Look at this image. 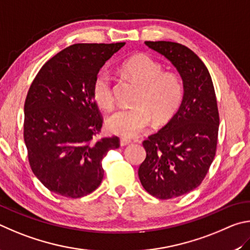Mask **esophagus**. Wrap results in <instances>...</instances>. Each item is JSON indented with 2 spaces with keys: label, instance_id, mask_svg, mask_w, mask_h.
Returning <instances> with one entry per match:
<instances>
[{
  "label": "esophagus",
  "instance_id": "1",
  "mask_svg": "<svg viewBox=\"0 0 250 250\" xmlns=\"http://www.w3.org/2000/svg\"><path fill=\"white\" fill-rule=\"evenodd\" d=\"M130 143H132V141H130V139H127V138H121L120 139V144H121L122 147L127 146V145H129Z\"/></svg>",
  "mask_w": 250,
  "mask_h": 250
}]
</instances>
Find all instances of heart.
I'll list each match as a JSON object with an SVG mask.
<instances>
[{"label": "heart", "mask_w": 250, "mask_h": 250, "mask_svg": "<svg viewBox=\"0 0 250 250\" xmlns=\"http://www.w3.org/2000/svg\"><path fill=\"white\" fill-rule=\"evenodd\" d=\"M124 72L133 78L142 91L137 106L118 108L108 115L105 125L109 132L123 137H134L149 126L168 122L181 103L183 89L180 79L173 73H164L161 64L149 56L137 55L123 64ZM92 96L100 107L113 106L112 77L106 69L96 73L92 83Z\"/></svg>", "instance_id": "1"}]
</instances>
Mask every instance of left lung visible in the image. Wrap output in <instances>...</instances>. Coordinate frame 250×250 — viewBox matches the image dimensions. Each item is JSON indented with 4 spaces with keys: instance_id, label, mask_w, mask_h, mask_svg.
<instances>
[{
    "instance_id": "obj_1",
    "label": "left lung",
    "mask_w": 250,
    "mask_h": 250,
    "mask_svg": "<svg viewBox=\"0 0 250 250\" xmlns=\"http://www.w3.org/2000/svg\"><path fill=\"white\" fill-rule=\"evenodd\" d=\"M180 74V107L143 146L146 159L138 169L142 186L157 199L189 193L207 176L216 152L220 117L212 78L203 61L189 48L172 42H145Z\"/></svg>"
}]
</instances>
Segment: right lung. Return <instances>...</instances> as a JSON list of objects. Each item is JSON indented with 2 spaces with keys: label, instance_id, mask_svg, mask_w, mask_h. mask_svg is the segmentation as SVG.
Instances as JSON below:
<instances>
[{
  "label": "right lung",
  "instance_id": "obj_1",
  "mask_svg": "<svg viewBox=\"0 0 250 250\" xmlns=\"http://www.w3.org/2000/svg\"><path fill=\"white\" fill-rule=\"evenodd\" d=\"M125 45L74 43L39 70L24 105V141L30 168L48 190L81 198L102 182V160L120 147L116 136L95 141L102 126L92 83Z\"/></svg>",
  "mask_w": 250,
  "mask_h": 250
}]
</instances>
